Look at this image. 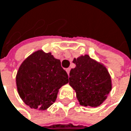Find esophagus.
<instances>
[{"label":"esophagus","instance_id":"obj_1","mask_svg":"<svg viewBox=\"0 0 131 131\" xmlns=\"http://www.w3.org/2000/svg\"><path fill=\"white\" fill-rule=\"evenodd\" d=\"M66 72H67L68 75H69V72H70V68H68V69H66Z\"/></svg>","mask_w":131,"mask_h":131}]
</instances>
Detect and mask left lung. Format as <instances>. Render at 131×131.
Masks as SVG:
<instances>
[{"instance_id": "1", "label": "left lung", "mask_w": 131, "mask_h": 131, "mask_svg": "<svg viewBox=\"0 0 131 131\" xmlns=\"http://www.w3.org/2000/svg\"><path fill=\"white\" fill-rule=\"evenodd\" d=\"M75 68L69 73V85L76 92L81 105L97 107L111 90V80L107 69L89 56L74 59Z\"/></svg>"}]
</instances>
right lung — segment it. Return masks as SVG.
Masks as SVG:
<instances>
[{"instance_id":"add662e5","label":"right lung","mask_w":131,"mask_h":131,"mask_svg":"<svg viewBox=\"0 0 131 131\" xmlns=\"http://www.w3.org/2000/svg\"><path fill=\"white\" fill-rule=\"evenodd\" d=\"M59 59L50 52H35L19 68L16 81L18 93L31 108L46 110L55 102L59 89L69 82Z\"/></svg>"}]
</instances>
